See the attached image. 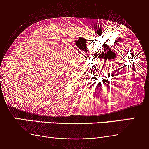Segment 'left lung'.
Instances as JSON below:
<instances>
[{
  "instance_id": "obj_1",
  "label": "left lung",
  "mask_w": 149,
  "mask_h": 149,
  "mask_svg": "<svg viewBox=\"0 0 149 149\" xmlns=\"http://www.w3.org/2000/svg\"><path fill=\"white\" fill-rule=\"evenodd\" d=\"M105 81H107V80H105ZM108 83H109V82H108Z\"/></svg>"
}]
</instances>
